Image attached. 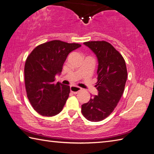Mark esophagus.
Returning a JSON list of instances; mask_svg holds the SVG:
<instances>
[{
    "mask_svg": "<svg viewBox=\"0 0 154 154\" xmlns=\"http://www.w3.org/2000/svg\"><path fill=\"white\" fill-rule=\"evenodd\" d=\"M82 90V88L80 87H78L76 86H70V91L71 92H72L74 94H76L78 92H80V91Z\"/></svg>",
    "mask_w": 154,
    "mask_h": 154,
    "instance_id": "34e87169",
    "label": "esophagus"
}]
</instances>
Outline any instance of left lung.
<instances>
[{"label":"left lung","mask_w":154,"mask_h":154,"mask_svg":"<svg viewBox=\"0 0 154 154\" xmlns=\"http://www.w3.org/2000/svg\"><path fill=\"white\" fill-rule=\"evenodd\" d=\"M84 45L92 50L98 61V94L82 105V113L88 120L100 122L114 110L123 94L127 80V68L123 56L106 41H89Z\"/></svg>","instance_id":"left-lung-1"}]
</instances>
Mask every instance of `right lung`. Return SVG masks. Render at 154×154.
Wrapping results in <instances>:
<instances>
[{
  "label": "right lung",
  "mask_w": 154,
  "mask_h": 154,
  "mask_svg": "<svg viewBox=\"0 0 154 154\" xmlns=\"http://www.w3.org/2000/svg\"><path fill=\"white\" fill-rule=\"evenodd\" d=\"M81 46L54 40L36 46L26 58L24 82L27 97L34 110L43 116L59 114L70 94V86L55 83L69 53Z\"/></svg>",
  "instance_id": "right-lung-1"
}]
</instances>
